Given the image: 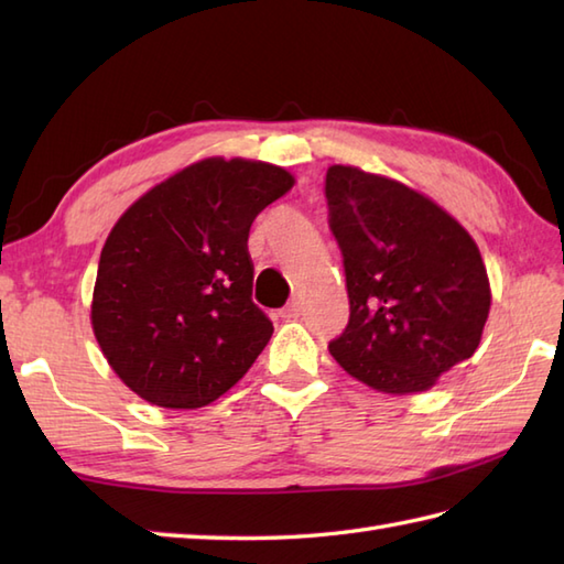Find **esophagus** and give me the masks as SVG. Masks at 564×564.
<instances>
[{
	"label": "esophagus",
	"mask_w": 564,
	"mask_h": 564,
	"mask_svg": "<svg viewBox=\"0 0 564 564\" xmlns=\"http://www.w3.org/2000/svg\"><path fill=\"white\" fill-rule=\"evenodd\" d=\"M279 315H281L283 319H297V317H301V305H297V303L285 305Z\"/></svg>",
	"instance_id": "1"
}]
</instances>
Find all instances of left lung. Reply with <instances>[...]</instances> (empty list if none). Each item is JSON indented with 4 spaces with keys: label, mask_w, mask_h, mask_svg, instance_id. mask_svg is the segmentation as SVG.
Instances as JSON below:
<instances>
[{
    "label": "left lung",
    "mask_w": 564,
    "mask_h": 564,
    "mask_svg": "<svg viewBox=\"0 0 564 564\" xmlns=\"http://www.w3.org/2000/svg\"><path fill=\"white\" fill-rule=\"evenodd\" d=\"M325 196L351 310L329 354L378 392L431 390L480 346L492 305L480 249L446 208L398 178L332 164Z\"/></svg>",
    "instance_id": "1"
}]
</instances>
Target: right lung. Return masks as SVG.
<instances>
[{
  "label": "right lung",
  "instance_id": "add662e5",
  "mask_svg": "<svg viewBox=\"0 0 564 564\" xmlns=\"http://www.w3.org/2000/svg\"><path fill=\"white\" fill-rule=\"evenodd\" d=\"M295 176L259 160L206 158L152 186L101 249L91 329L126 388L198 410L242 378L273 325L251 303L247 239Z\"/></svg>",
  "mask_w": 564,
  "mask_h": 564
}]
</instances>
